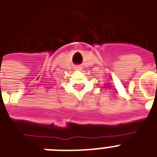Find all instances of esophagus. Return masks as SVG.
I'll return each instance as SVG.
<instances>
[{
    "label": "esophagus",
    "instance_id": "1",
    "mask_svg": "<svg viewBox=\"0 0 157 157\" xmlns=\"http://www.w3.org/2000/svg\"><path fill=\"white\" fill-rule=\"evenodd\" d=\"M76 69H77V70H80V69H81V67H80V66H77V67H76Z\"/></svg>",
    "mask_w": 157,
    "mask_h": 157
}]
</instances>
